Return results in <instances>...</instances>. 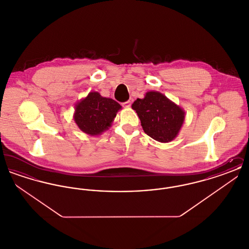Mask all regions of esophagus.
I'll return each instance as SVG.
<instances>
[{
  "instance_id": "obj_1",
  "label": "esophagus",
  "mask_w": 249,
  "mask_h": 249,
  "mask_svg": "<svg viewBox=\"0 0 249 249\" xmlns=\"http://www.w3.org/2000/svg\"><path fill=\"white\" fill-rule=\"evenodd\" d=\"M130 105H131L130 101H127V102H125V103H123V104H122V107L128 108V107H130Z\"/></svg>"
}]
</instances>
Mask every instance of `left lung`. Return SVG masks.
<instances>
[{"instance_id": "obj_1", "label": "left lung", "mask_w": 249, "mask_h": 249, "mask_svg": "<svg viewBox=\"0 0 249 249\" xmlns=\"http://www.w3.org/2000/svg\"><path fill=\"white\" fill-rule=\"evenodd\" d=\"M141 120L143 131L160 142L173 141L181 129L185 112L158 91H148L143 99H137L131 106Z\"/></svg>"}]
</instances>
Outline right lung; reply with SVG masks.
Returning <instances> with one entry per match:
<instances>
[{"label": "right lung", "mask_w": 249, "mask_h": 249, "mask_svg": "<svg viewBox=\"0 0 249 249\" xmlns=\"http://www.w3.org/2000/svg\"><path fill=\"white\" fill-rule=\"evenodd\" d=\"M120 109L121 106L115 100L93 91L75 105L73 119L85 133L99 135L111 126Z\"/></svg>", "instance_id": "obj_1"}]
</instances>
